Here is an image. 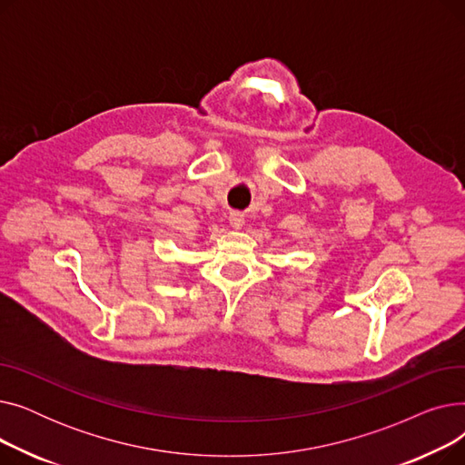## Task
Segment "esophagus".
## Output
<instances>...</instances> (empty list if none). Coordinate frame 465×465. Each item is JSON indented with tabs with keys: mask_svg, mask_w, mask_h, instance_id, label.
Segmentation results:
<instances>
[{
	"mask_svg": "<svg viewBox=\"0 0 465 465\" xmlns=\"http://www.w3.org/2000/svg\"><path fill=\"white\" fill-rule=\"evenodd\" d=\"M242 223H245V216H242V213H239V211H232L230 213V224H232V228H241Z\"/></svg>",
	"mask_w": 465,
	"mask_h": 465,
	"instance_id": "34e87169",
	"label": "esophagus"
}]
</instances>
